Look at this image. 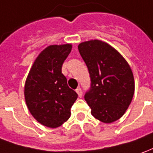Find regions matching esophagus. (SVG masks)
<instances>
[{
    "mask_svg": "<svg viewBox=\"0 0 153 153\" xmlns=\"http://www.w3.org/2000/svg\"><path fill=\"white\" fill-rule=\"evenodd\" d=\"M76 93L78 94L79 97H82V89H81L80 87H77V88L76 89Z\"/></svg>",
    "mask_w": 153,
    "mask_h": 153,
    "instance_id": "obj_1",
    "label": "esophagus"
}]
</instances>
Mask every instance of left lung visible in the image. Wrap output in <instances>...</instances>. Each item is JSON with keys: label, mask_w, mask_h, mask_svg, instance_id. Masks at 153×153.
<instances>
[{"label": "left lung", "mask_w": 153, "mask_h": 153, "mask_svg": "<svg viewBox=\"0 0 153 153\" xmlns=\"http://www.w3.org/2000/svg\"><path fill=\"white\" fill-rule=\"evenodd\" d=\"M78 51L91 79L84 98L95 118L105 123L122 117L134 94V77L126 60L98 40L81 43Z\"/></svg>", "instance_id": "8db88e82"}]
</instances>
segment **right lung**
<instances>
[{
  "label": "right lung",
  "instance_id": "right-lung-1",
  "mask_svg": "<svg viewBox=\"0 0 153 153\" xmlns=\"http://www.w3.org/2000/svg\"><path fill=\"white\" fill-rule=\"evenodd\" d=\"M71 51L69 44L46 47L36 59L26 81L27 107L36 120L46 127L56 128L66 122L78 97L62 73Z\"/></svg>",
  "mask_w": 153,
  "mask_h": 153
}]
</instances>
